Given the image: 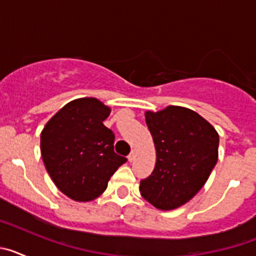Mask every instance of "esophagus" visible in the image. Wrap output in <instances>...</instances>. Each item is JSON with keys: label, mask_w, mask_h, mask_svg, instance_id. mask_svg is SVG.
<instances>
[{"label": "esophagus", "mask_w": 256, "mask_h": 256, "mask_svg": "<svg viewBox=\"0 0 256 256\" xmlns=\"http://www.w3.org/2000/svg\"><path fill=\"white\" fill-rule=\"evenodd\" d=\"M134 159H136V152H134V151H132V152H130V155H128V162H132Z\"/></svg>", "instance_id": "esophagus-1"}]
</instances>
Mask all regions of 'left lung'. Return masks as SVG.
Instances as JSON below:
<instances>
[{
    "label": "left lung",
    "mask_w": 256,
    "mask_h": 256,
    "mask_svg": "<svg viewBox=\"0 0 256 256\" xmlns=\"http://www.w3.org/2000/svg\"><path fill=\"white\" fill-rule=\"evenodd\" d=\"M156 148L151 176L140 183L144 200L160 210H173L202 188L218 162L219 134L191 108L168 106L146 112Z\"/></svg>",
    "instance_id": "8db88e82"
}]
</instances>
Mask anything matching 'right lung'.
I'll list each match as a JSON object with an SVG mask.
<instances>
[{
    "label": "right lung",
    "instance_id": "right-lung-1",
    "mask_svg": "<svg viewBox=\"0 0 256 256\" xmlns=\"http://www.w3.org/2000/svg\"><path fill=\"white\" fill-rule=\"evenodd\" d=\"M112 108L94 97L68 102L40 133L46 170L64 195L79 202L97 198L126 162L114 152L115 136L104 126Z\"/></svg>",
    "mask_w": 256,
    "mask_h": 256
}]
</instances>
